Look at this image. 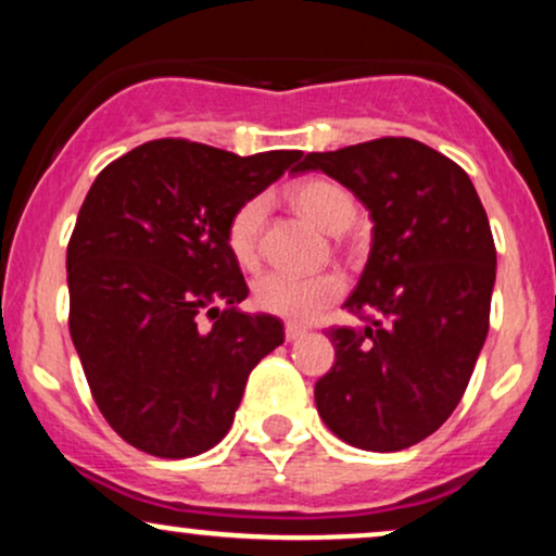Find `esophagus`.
Segmentation results:
<instances>
[{
    "label": "esophagus",
    "mask_w": 556,
    "mask_h": 556,
    "mask_svg": "<svg viewBox=\"0 0 556 556\" xmlns=\"http://www.w3.org/2000/svg\"><path fill=\"white\" fill-rule=\"evenodd\" d=\"M305 334V327H298V324H287L285 327V337H287V342H295V340H300V337Z\"/></svg>",
    "instance_id": "esophagus-1"
}]
</instances>
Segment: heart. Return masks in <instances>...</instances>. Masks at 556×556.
Listing matches in <instances>:
<instances>
[{
	"label": "heart",
	"instance_id": "obj_1",
	"mask_svg": "<svg viewBox=\"0 0 556 556\" xmlns=\"http://www.w3.org/2000/svg\"><path fill=\"white\" fill-rule=\"evenodd\" d=\"M290 201L300 214L308 216L314 225L327 229V232H340L355 216V203L348 190L329 180L298 182L290 190ZM264 214L266 201L256 195L242 201L227 219V251L240 266L256 264ZM342 292L344 279L337 271H266L253 285V298H256L258 308L292 324L314 321L331 303L342 298Z\"/></svg>",
	"mask_w": 556,
	"mask_h": 556
}]
</instances>
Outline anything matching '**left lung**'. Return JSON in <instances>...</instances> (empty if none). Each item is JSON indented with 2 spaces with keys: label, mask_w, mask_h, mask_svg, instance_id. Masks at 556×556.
I'll use <instances>...</instances> for the list:
<instances>
[{
  "label": "left lung",
  "mask_w": 556,
  "mask_h": 556,
  "mask_svg": "<svg viewBox=\"0 0 556 556\" xmlns=\"http://www.w3.org/2000/svg\"><path fill=\"white\" fill-rule=\"evenodd\" d=\"M334 177L368 208L374 238L331 327L337 361L316 381L318 416L342 442L397 452L431 437L463 400L489 334L496 248L473 182L431 146L376 138L308 154L298 172Z\"/></svg>",
  "instance_id": "1"
}]
</instances>
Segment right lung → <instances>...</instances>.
Here are the masks:
<instances>
[{"mask_svg":"<svg viewBox=\"0 0 556 556\" xmlns=\"http://www.w3.org/2000/svg\"><path fill=\"white\" fill-rule=\"evenodd\" d=\"M300 156L162 138L93 180L67 242L70 337L101 416L136 450L180 460L219 444L248 376L285 342L279 318L238 308L248 285L225 227Z\"/></svg>","mask_w":556,"mask_h":556,"instance_id":"right-lung-1","label":"right lung"}]
</instances>
